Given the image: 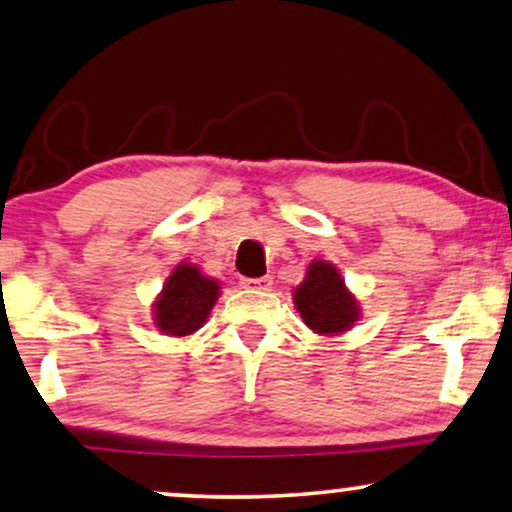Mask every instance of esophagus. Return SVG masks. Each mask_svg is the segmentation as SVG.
I'll return each mask as SVG.
<instances>
[{
	"instance_id": "1",
	"label": "esophagus",
	"mask_w": 512,
	"mask_h": 512,
	"mask_svg": "<svg viewBox=\"0 0 512 512\" xmlns=\"http://www.w3.org/2000/svg\"><path fill=\"white\" fill-rule=\"evenodd\" d=\"M243 285L250 287V290H271L273 287V278L271 276H262V278H243Z\"/></svg>"
}]
</instances>
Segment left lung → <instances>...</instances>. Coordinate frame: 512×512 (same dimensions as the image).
<instances>
[{
	"mask_svg": "<svg viewBox=\"0 0 512 512\" xmlns=\"http://www.w3.org/2000/svg\"><path fill=\"white\" fill-rule=\"evenodd\" d=\"M294 306L306 325L322 336L348 331L359 318L357 299L348 292L341 273L322 259L308 266L304 283L294 290Z\"/></svg>",
	"mask_w": 512,
	"mask_h": 512,
	"instance_id": "obj_1",
	"label": "left lung"
}]
</instances>
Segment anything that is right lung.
<instances>
[{
	"instance_id": "1",
	"label": "right lung",
	"mask_w": 512,
	"mask_h": 512,
	"mask_svg": "<svg viewBox=\"0 0 512 512\" xmlns=\"http://www.w3.org/2000/svg\"><path fill=\"white\" fill-rule=\"evenodd\" d=\"M218 294V280L204 276L194 264H178L155 301L157 329L169 336L192 334L206 322Z\"/></svg>"
}]
</instances>
